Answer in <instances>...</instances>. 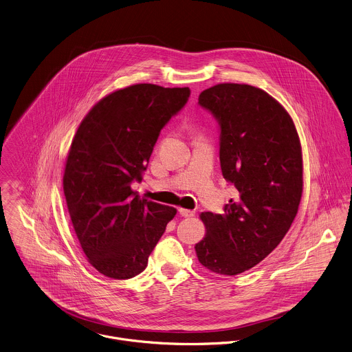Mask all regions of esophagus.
<instances>
[{"instance_id": "esophagus-1", "label": "esophagus", "mask_w": 352, "mask_h": 352, "mask_svg": "<svg viewBox=\"0 0 352 352\" xmlns=\"http://www.w3.org/2000/svg\"><path fill=\"white\" fill-rule=\"evenodd\" d=\"M179 213H181L184 217H193V216H195V211L185 210V208H179Z\"/></svg>"}]
</instances>
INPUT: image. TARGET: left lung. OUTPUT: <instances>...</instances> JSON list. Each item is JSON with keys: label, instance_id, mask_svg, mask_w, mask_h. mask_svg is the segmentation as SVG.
Instances as JSON below:
<instances>
[{"label": "left lung", "instance_id": "8db88e82", "mask_svg": "<svg viewBox=\"0 0 352 352\" xmlns=\"http://www.w3.org/2000/svg\"><path fill=\"white\" fill-rule=\"evenodd\" d=\"M199 103L220 124V167L238 197L224 213H200L203 267L234 276L261 263L289 230L303 192L302 146L288 111L261 88L220 82Z\"/></svg>", "mask_w": 352, "mask_h": 352}]
</instances>
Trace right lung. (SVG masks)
Returning a JSON list of instances; mask_svg holds the SVG:
<instances>
[{"mask_svg":"<svg viewBox=\"0 0 352 352\" xmlns=\"http://www.w3.org/2000/svg\"><path fill=\"white\" fill-rule=\"evenodd\" d=\"M190 95L188 87L133 84L102 98L82 118L64 170L72 224L88 263L102 275L131 279L177 214L135 195L160 129Z\"/></svg>","mask_w":352,"mask_h":352,"instance_id":"add662e5","label":"right lung"}]
</instances>
